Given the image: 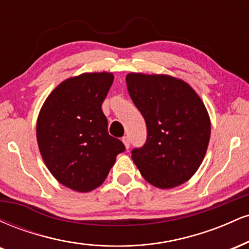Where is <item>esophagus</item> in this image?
Here are the masks:
<instances>
[{"label":"esophagus","instance_id":"1","mask_svg":"<svg viewBox=\"0 0 249 249\" xmlns=\"http://www.w3.org/2000/svg\"><path fill=\"white\" fill-rule=\"evenodd\" d=\"M122 141H123V142H124L125 147H126V148L130 147V139H128V137H127V136L123 137V138H122Z\"/></svg>","mask_w":249,"mask_h":249}]
</instances>
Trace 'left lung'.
Returning a JSON list of instances; mask_svg holds the SVG:
<instances>
[{
  "instance_id": "left-lung-1",
  "label": "left lung",
  "mask_w": 249,
  "mask_h": 249,
  "mask_svg": "<svg viewBox=\"0 0 249 249\" xmlns=\"http://www.w3.org/2000/svg\"><path fill=\"white\" fill-rule=\"evenodd\" d=\"M128 95L146 123L147 137L132 159L146 181L172 188L196 172L211 136L204 103L190 85L165 75L128 73Z\"/></svg>"
}]
</instances>
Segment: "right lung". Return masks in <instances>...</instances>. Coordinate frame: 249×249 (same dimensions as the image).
I'll list each match as a JSON object with an SVG mask.
<instances>
[{"label":"right lung","instance_id":"add662e5","mask_svg":"<svg viewBox=\"0 0 249 249\" xmlns=\"http://www.w3.org/2000/svg\"><path fill=\"white\" fill-rule=\"evenodd\" d=\"M113 75L83 73L57 87L37 119V142L47 167L64 186L90 192L103 184L124 152V144L107 132L102 111Z\"/></svg>","mask_w":249,"mask_h":249}]
</instances>
